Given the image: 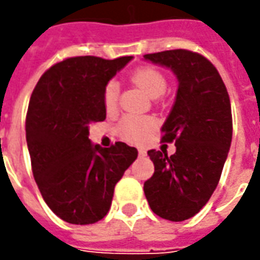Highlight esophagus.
<instances>
[{
  "mask_svg": "<svg viewBox=\"0 0 260 260\" xmlns=\"http://www.w3.org/2000/svg\"><path fill=\"white\" fill-rule=\"evenodd\" d=\"M145 156H146V150H145V149H141V150H139V157H145Z\"/></svg>",
  "mask_w": 260,
  "mask_h": 260,
  "instance_id": "obj_1",
  "label": "esophagus"
}]
</instances>
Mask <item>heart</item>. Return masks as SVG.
Listing matches in <instances>:
<instances>
[{
  "label": "heart",
  "instance_id": "obj_1",
  "mask_svg": "<svg viewBox=\"0 0 260 260\" xmlns=\"http://www.w3.org/2000/svg\"><path fill=\"white\" fill-rule=\"evenodd\" d=\"M131 80L138 87L146 93L147 96L156 99L161 96L167 89V80L164 75L152 67H143L136 69L131 75ZM119 97V85L115 80H110L103 93V102L104 107L108 113H113L117 110ZM118 134L125 141L134 142V143H142L150 138L153 132L156 131V121L152 117H136V115H126L119 121Z\"/></svg>",
  "mask_w": 260,
  "mask_h": 260
}]
</instances>
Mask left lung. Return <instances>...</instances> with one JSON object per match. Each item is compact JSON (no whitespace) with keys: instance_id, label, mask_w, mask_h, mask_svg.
I'll use <instances>...</instances> for the list:
<instances>
[{"instance_id":"8db88e82","label":"left lung","mask_w":260,"mask_h":260,"mask_svg":"<svg viewBox=\"0 0 260 260\" xmlns=\"http://www.w3.org/2000/svg\"><path fill=\"white\" fill-rule=\"evenodd\" d=\"M143 58L171 69L178 80L161 126V141L175 142V153L147 152L154 174L143 191L157 216L184 221L206 205L220 180L233 138L230 97L217 69L201 54L170 50Z\"/></svg>"}]
</instances>
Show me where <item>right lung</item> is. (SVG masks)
Here are the masks:
<instances>
[{"label":"right lung","mask_w":260,"mask_h":260,"mask_svg":"<svg viewBox=\"0 0 260 260\" xmlns=\"http://www.w3.org/2000/svg\"><path fill=\"white\" fill-rule=\"evenodd\" d=\"M132 57H74L53 65L37 82L26 117L31 170L43 199L71 224H93L110 210L114 186L138 157L117 142L93 145L89 125L106 119L103 93Z\"/></svg>","instance_id":"add662e5"}]
</instances>
